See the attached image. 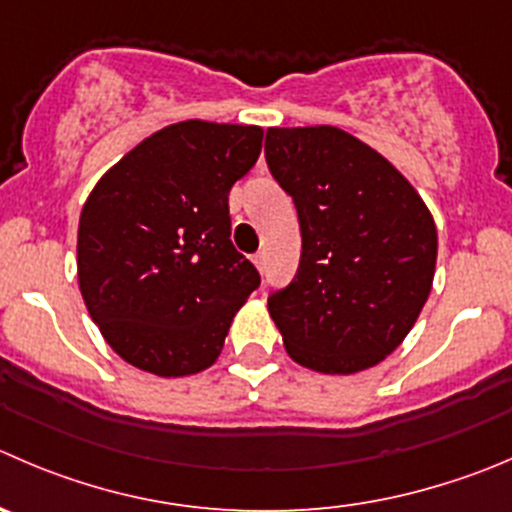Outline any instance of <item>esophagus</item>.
I'll use <instances>...</instances> for the list:
<instances>
[{
    "label": "esophagus",
    "instance_id": "34e87169",
    "mask_svg": "<svg viewBox=\"0 0 512 512\" xmlns=\"http://www.w3.org/2000/svg\"><path fill=\"white\" fill-rule=\"evenodd\" d=\"M252 262H255L257 270H262V267H265V252H255V255H252Z\"/></svg>",
    "mask_w": 512,
    "mask_h": 512
}]
</instances>
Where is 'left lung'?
Wrapping results in <instances>:
<instances>
[{
  "label": "left lung",
  "mask_w": 512,
  "mask_h": 512,
  "mask_svg": "<svg viewBox=\"0 0 512 512\" xmlns=\"http://www.w3.org/2000/svg\"><path fill=\"white\" fill-rule=\"evenodd\" d=\"M265 157L302 235L295 280L267 300L287 355L325 375L375 367L430 295L433 215L380 152L330 124L270 127Z\"/></svg>",
  "instance_id": "left-lung-1"
}]
</instances>
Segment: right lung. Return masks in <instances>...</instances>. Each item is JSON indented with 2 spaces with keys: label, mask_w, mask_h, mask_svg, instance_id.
Listing matches in <instances>:
<instances>
[{
  "label": "right lung",
  "mask_w": 512,
  "mask_h": 512,
  "mask_svg": "<svg viewBox=\"0 0 512 512\" xmlns=\"http://www.w3.org/2000/svg\"><path fill=\"white\" fill-rule=\"evenodd\" d=\"M262 127L187 119L130 150L79 215L89 317L124 362L160 377L207 370L260 272L230 240V190Z\"/></svg>",
  "instance_id": "right-lung-1"
}]
</instances>
